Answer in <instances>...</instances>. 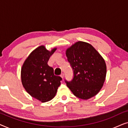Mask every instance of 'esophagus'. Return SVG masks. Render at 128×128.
Masks as SVG:
<instances>
[{
    "mask_svg": "<svg viewBox=\"0 0 128 128\" xmlns=\"http://www.w3.org/2000/svg\"><path fill=\"white\" fill-rule=\"evenodd\" d=\"M60 77L62 78H64V73H62V74H60Z\"/></svg>",
    "mask_w": 128,
    "mask_h": 128,
    "instance_id": "1",
    "label": "esophagus"
}]
</instances>
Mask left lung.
<instances>
[{
    "mask_svg": "<svg viewBox=\"0 0 128 128\" xmlns=\"http://www.w3.org/2000/svg\"><path fill=\"white\" fill-rule=\"evenodd\" d=\"M74 77L66 85L76 97L88 100L98 93L106 74L104 59L90 44L78 41L66 50Z\"/></svg>",
    "mask_w": 128,
    "mask_h": 128,
    "instance_id": "left-lung-1",
    "label": "left lung"
}]
</instances>
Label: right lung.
Here are the masks:
<instances>
[{
	"label": "right lung",
	"instance_id": "obj_1",
	"mask_svg": "<svg viewBox=\"0 0 128 128\" xmlns=\"http://www.w3.org/2000/svg\"><path fill=\"white\" fill-rule=\"evenodd\" d=\"M56 48L47 50L44 45L35 49L24 61L21 70L22 84L28 93L42 102L55 97L62 78L55 76L54 69L48 64Z\"/></svg>",
	"mask_w": 128,
	"mask_h": 128
}]
</instances>
